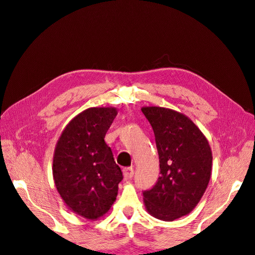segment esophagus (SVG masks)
Wrapping results in <instances>:
<instances>
[{
    "label": "esophagus",
    "mask_w": 255,
    "mask_h": 255,
    "mask_svg": "<svg viewBox=\"0 0 255 255\" xmlns=\"http://www.w3.org/2000/svg\"><path fill=\"white\" fill-rule=\"evenodd\" d=\"M133 174H134V169L132 167L123 168V176H125V180L132 179Z\"/></svg>",
    "instance_id": "34e87169"
}]
</instances>
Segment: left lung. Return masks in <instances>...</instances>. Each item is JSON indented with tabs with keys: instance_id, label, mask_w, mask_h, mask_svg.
<instances>
[{
	"instance_id": "1",
	"label": "left lung",
	"mask_w": 255,
	"mask_h": 255,
	"mask_svg": "<svg viewBox=\"0 0 255 255\" xmlns=\"http://www.w3.org/2000/svg\"><path fill=\"white\" fill-rule=\"evenodd\" d=\"M155 136L160 176L143 191L153 217L173 221L189 214L206 190L212 174V151L199 128L186 116L164 107H142Z\"/></svg>"
}]
</instances>
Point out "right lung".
Instances as JSON below:
<instances>
[{
	"instance_id": "obj_1",
	"label": "right lung",
	"mask_w": 255,
	"mask_h": 255,
	"mask_svg": "<svg viewBox=\"0 0 255 255\" xmlns=\"http://www.w3.org/2000/svg\"><path fill=\"white\" fill-rule=\"evenodd\" d=\"M117 116L114 107H90L74 117L61 133L53 157L58 194L73 213L98 219L109 212L123 179L104 141Z\"/></svg>"
}]
</instances>
